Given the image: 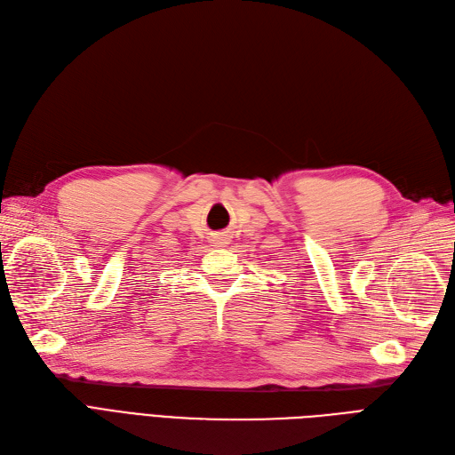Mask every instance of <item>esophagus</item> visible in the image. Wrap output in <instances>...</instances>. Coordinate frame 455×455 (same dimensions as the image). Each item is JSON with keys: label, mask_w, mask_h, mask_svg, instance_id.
<instances>
[{"label": "esophagus", "mask_w": 455, "mask_h": 455, "mask_svg": "<svg viewBox=\"0 0 455 455\" xmlns=\"http://www.w3.org/2000/svg\"><path fill=\"white\" fill-rule=\"evenodd\" d=\"M227 243V238H219L217 240V245H225Z\"/></svg>", "instance_id": "34e87169"}]
</instances>
